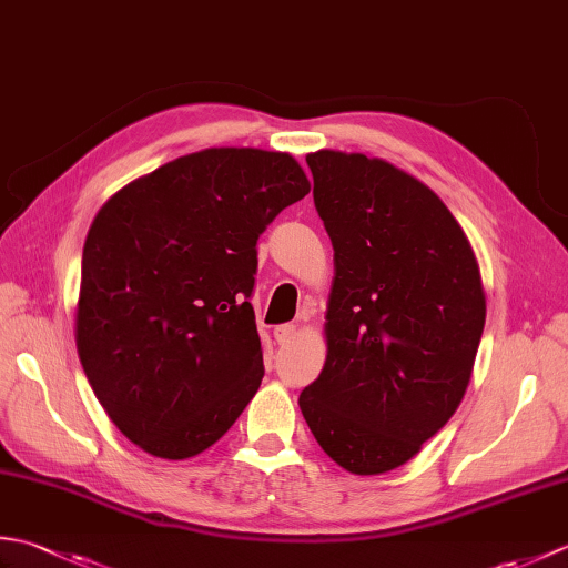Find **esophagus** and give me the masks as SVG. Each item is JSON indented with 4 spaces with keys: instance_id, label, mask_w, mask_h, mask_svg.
<instances>
[{
    "instance_id": "esophagus-1",
    "label": "esophagus",
    "mask_w": 568,
    "mask_h": 568,
    "mask_svg": "<svg viewBox=\"0 0 568 568\" xmlns=\"http://www.w3.org/2000/svg\"><path fill=\"white\" fill-rule=\"evenodd\" d=\"M273 334L277 344H291L295 339V324H281V327H275Z\"/></svg>"
}]
</instances>
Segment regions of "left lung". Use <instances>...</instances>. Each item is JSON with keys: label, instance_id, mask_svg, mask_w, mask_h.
I'll list each match as a JSON object with an SVG mask.
<instances>
[{"label": "left lung", "instance_id": "obj_1", "mask_svg": "<svg viewBox=\"0 0 568 568\" xmlns=\"http://www.w3.org/2000/svg\"><path fill=\"white\" fill-rule=\"evenodd\" d=\"M334 246L327 361L300 393L320 446L376 476L409 462L456 413L486 324L464 229L434 192L364 153L307 155Z\"/></svg>", "mask_w": 568, "mask_h": 568}]
</instances>
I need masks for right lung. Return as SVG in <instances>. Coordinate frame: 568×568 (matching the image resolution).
Here are the masks:
<instances>
[{
    "label": "right lung",
    "instance_id": "right-lung-1",
    "mask_svg": "<svg viewBox=\"0 0 568 568\" xmlns=\"http://www.w3.org/2000/svg\"><path fill=\"white\" fill-rule=\"evenodd\" d=\"M307 192L293 155L207 149L134 180L94 216L78 354L106 415L143 452L210 449L256 395V241Z\"/></svg>",
    "mask_w": 568,
    "mask_h": 568
}]
</instances>
